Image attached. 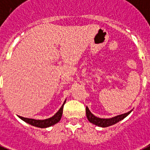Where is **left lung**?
<instances>
[{"label": "left lung", "instance_id": "left-lung-1", "mask_svg": "<svg viewBox=\"0 0 150 150\" xmlns=\"http://www.w3.org/2000/svg\"><path fill=\"white\" fill-rule=\"evenodd\" d=\"M132 111H129V112H126L125 114L119 115V116L112 117V118H110V119H103V118L96 117L95 115L92 114L90 112V110H89L88 107H86V116H87V118H88V120L91 123H92V124H94V125L103 127H109V126H111V125L117 124V122H119L121 120L125 118Z\"/></svg>", "mask_w": 150, "mask_h": 150}]
</instances>
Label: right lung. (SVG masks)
Here are the masks:
<instances>
[{
    "instance_id": "1",
    "label": "right lung",
    "mask_w": 150,
    "mask_h": 150,
    "mask_svg": "<svg viewBox=\"0 0 150 150\" xmlns=\"http://www.w3.org/2000/svg\"><path fill=\"white\" fill-rule=\"evenodd\" d=\"M66 101L63 103V105L61 106V108L59 109V110L55 113V114L53 116V117H50L48 119L46 120H34V119H30V118H25V117H23L18 116L19 118L24 120L25 122L30 124V125H33V126H35V127H41V128H44V127H50V126H52V125H55L57 123L59 122L61 117H62V110H63V105H64Z\"/></svg>"
}]
</instances>
